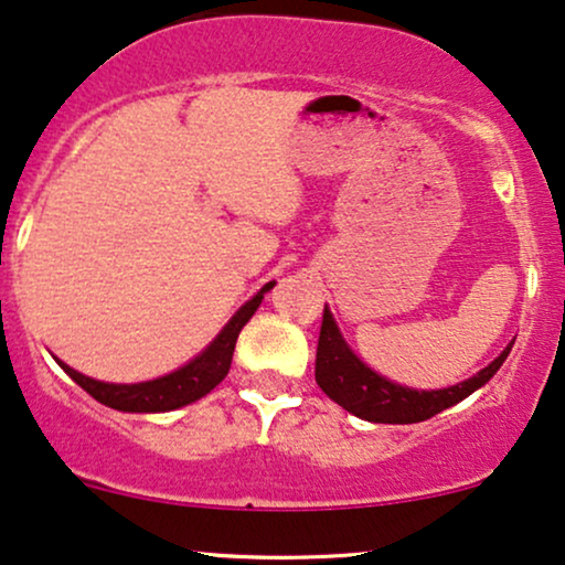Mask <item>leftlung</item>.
Returning <instances> with one entry per match:
<instances>
[{
	"instance_id": "left-lung-1",
	"label": "left lung",
	"mask_w": 565,
	"mask_h": 565,
	"mask_svg": "<svg viewBox=\"0 0 565 565\" xmlns=\"http://www.w3.org/2000/svg\"><path fill=\"white\" fill-rule=\"evenodd\" d=\"M511 347L513 344L505 347L498 360H492L488 367L480 370L475 377H469V381L440 391H414L385 381V377L373 373V370L347 347V341L341 339L339 328L333 323V316L326 307L323 326H320L318 335L316 381L331 402L344 406V409L352 412L354 417L367 419V423L412 425L435 417L438 412L463 402V398L475 394L477 388H482V385L501 370Z\"/></svg>"
}]
</instances>
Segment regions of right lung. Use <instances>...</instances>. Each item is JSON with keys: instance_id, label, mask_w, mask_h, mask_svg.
<instances>
[{"instance_id": "1", "label": "right lung", "mask_w": 565, "mask_h": 565, "mask_svg": "<svg viewBox=\"0 0 565 565\" xmlns=\"http://www.w3.org/2000/svg\"><path fill=\"white\" fill-rule=\"evenodd\" d=\"M274 287V281L266 284L258 295H255L249 302H245L237 310L230 323L224 326L213 344L205 349L203 354H198L190 365H184L174 373L156 377V381H146V383H132V385H122V383H102L93 381V377L77 373V370L67 367L64 362H60V367L67 373L73 381L81 385L83 391L102 402L111 409L119 412H169V409H180L184 404L198 402L200 396L211 394L216 385L224 381L226 373H230L232 365V354H234V344H237V335L242 331V326L247 323L249 318L255 316L258 305L263 302V295Z\"/></svg>"}]
</instances>
